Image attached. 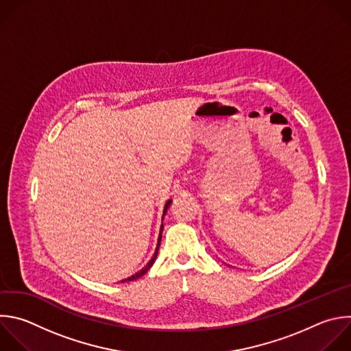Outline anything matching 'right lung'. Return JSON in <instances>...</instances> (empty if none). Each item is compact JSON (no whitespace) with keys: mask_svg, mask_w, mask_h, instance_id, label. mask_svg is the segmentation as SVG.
<instances>
[{"mask_svg":"<svg viewBox=\"0 0 351 351\" xmlns=\"http://www.w3.org/2000/svg\"><path fill=\"white\" fill-rule=\"evenodd\" d=\"M171 202H172V199H168L167 201V204H165V206H164V215H162V219H164V216H165V213H167V210H168V208H169V205H171ZM162 228H164V226L161 224V230H160V234H158V243H157V248H156V252H154V255H153V258L150 259V262L141 270V271H138L136 274H134V276H131V277H128V278H125V280H123L121 282H128V281H134V280H138L139 277H142L143 274H146L147 273V270L153 266V263L156 262V259H157V254H158V250H160V244H161V237H162Z\"/></svg>","mask_w":351,"mask_h":351,"instance_id":"add662e5","label":"right lung"}]
</instances>
